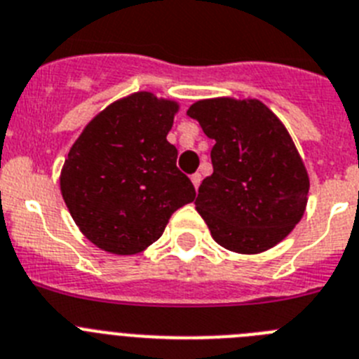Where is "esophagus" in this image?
Returning <instances> with one entry per match:
<instances>
[{
    "label": "esophagus",
    "instance_id": "1",
    "mask_svg": "<svg viewBox=\"0 0 359 359\" xmlns=\"http://www.w3.org/2000/svg\"><path fill=\"white\" fill-rule=\"evenodd\" d=\"M201 180H202L201 173H193V175H191V182H193V186H195V188H198V184H201Z\"/></svg>",
    "mask_w": 359,
    "mask_h": 359
}]
</instances>
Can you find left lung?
<instances>
[{"label":"left lung","instance_id":"obj_1","mask_svg":"<svg viewBox=\"0 0 359 359\" xmlns=\"http://www.w3.org/2000/svg\"><path fill=\"white\" fill-rule=\"evenodd\" d=\"M213 139V173L195 205L222 248L257 255L282 242L307 205L309 175L282 121L257 99H204L189 106Z\"/></svg>","mask_w":359,"mask_h":359}]
</instances>
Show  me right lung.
I'll use <instances>...</instances> for the list:
<instances>
[{
	"instance_id": "add662e5",
	"label": "right lung",
	"mask_w": 359,
	"mask_h": 359,
	"mask_svg": "<svg viewBox=\"0 0 359 359\" xmlns=\"http://www.w3.org/2000/svg\"><path fill=\"white\" fill-rule=\"evenodd\" d=\"M175 101L137 92L95 115L68 151L61 193L86 238L114 255H137L195 198L166 139Z\"/></svg>"
}]
</instances>
